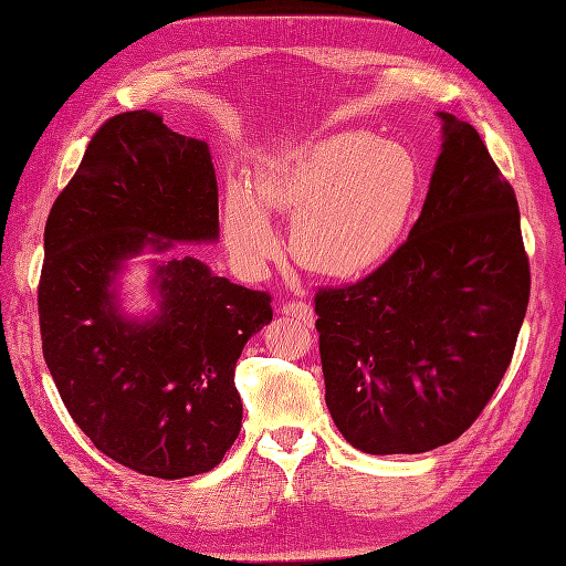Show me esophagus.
I'll use <instances>...</instances> for the list:
<instances>
[{"instance_id": "obj_1", "label": "esophagus", "mask_w": 566, "mask_h": 566, "mask_svg": "<svg viewBox=\"0 0 566 566\" xmlns=\"http://www.w3.org/2000/svg\"><path fill=\"white\" fill-rule=\"evenodd\" d=\"M282 312L286 314V316H296V318H301L303 324H312L314 322V312H312V307L307 305V303H303V301H286L284 305H282Z\"/></svg>"}]
</instances>
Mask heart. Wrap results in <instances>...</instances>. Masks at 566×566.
<instances>
[{"instance_id": "heart-1", "label": "heart", "mask_w": 566, "mask_h": 566, "mask_svg": "<svg viewBox=\"0 0 566 566\" xmlns=\"http://www.w3.org/2000/svg\"><path fill=\"white\" fill-rule=\"evenodd\" d=\"M423 189L409 145L373 134H333L263 161L254 189L233 182L224 233L235 261L259 273L277 250L265 212L296 214L291 252L326 277H352L384 261L407 233Z\"/></svg>"}]
</instances>
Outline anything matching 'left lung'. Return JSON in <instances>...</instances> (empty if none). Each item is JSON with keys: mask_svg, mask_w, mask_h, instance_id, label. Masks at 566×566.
I'll return each instance as SVG.
<instances>
[{"mask_svg": "<svg viewBox=\"0 0 566 566\" xmlns=\"http://www.w3.org/2000/svg\"><path fill=\"white\" fill-rule=\"evenodd\" d=\"M444 143L421 217L375 273L314 298L326 405L363 453H426L470 428L530 301L515 191L470 122Z\"/></svg>", "mask_w": 566, "mask_h": 566, "instance_id": "obj_1", "label": "left lung"}]
</instances>
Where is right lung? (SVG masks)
<instances>
[{
  "mask_svg": "<svg viewBox=\"0 0 566 566\" xmlns=\"http://www.w3.org/2000/svg\"><path fill=\"white\" fill-rule=\"evenodd\" d=\"M219 235L208 143L150 111L106 119L48 214L39 280L41 347L71 419L129 470L210 472L242 426L233 384L248 339L273 318L270 293L217 277L199 259L155 268L159 312L119 314L115 275L145 248Z\"/></svg>",
  "mask_w": 566,
  "mask_h": 566,
  "instance_id": "add662e5",
  "label": "right lung"
}]
</instances>
